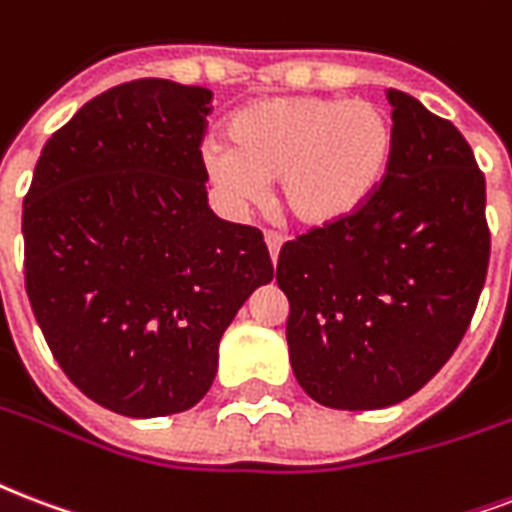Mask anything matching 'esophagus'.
<instances>
[{
  "label": "esophagus",
  "instance_id": "esophagus-1",
  "mask_svg": "<svg viewBox=\"0 0 512 512\" xmlns=\"http://www.w3.org/2000/svg\"><path fill=\"white\" fill-rule=\"evenodd\" d=\"M282 244H284V239L279 236V233H271V230L265 233V247H268V255H271L273 263H276V257H279V249H282Z\"/></svg>",
  "mask_w": 512,
  "mask_h": 512
}]
</instances>
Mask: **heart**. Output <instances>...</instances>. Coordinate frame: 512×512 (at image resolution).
Listing matches in <instances>:
<instances>
[{
	"mask_svg": "<svg viewBox=\"0 0 512 512\" xmlns=\"http://www.w3.org/2000/svg\"><path fill=\"white\" fill-rule=\"evenodd\" d=\"M230 144L209 139L201 161L230 204H257L268 182L303 228H333L360 212L384 185L395 128L365 99L271 96L239 107L228 120Z\"/></svg>",
	"mask_w": 512,
	"mask_h": 512,
	"instance_id": "1",
	"label": "heart"
}]
</instances>
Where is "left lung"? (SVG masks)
Listing matches in <instances>:
<instances>
[{
  "instance_id": "obj_1",
  "label": "left lung",
  "mask_w": 512,
  "mask_h": 512,
  "mask_svg": "<svg viewBox=\"0 0 512 512\" xmlns=\"http://www.w3.org/2000/svg\"><path fill=\"white\" fill-rule=\"evenodd\" d=\"M384 185L279 252L292 373L311 400L378 411L416 395L470 327L489 268L486 179L454 123L389 91Z\"/></svg>"
}]
</instances>
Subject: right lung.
<instances>
[{"label": "right lung", "instance_id": "add662e5", "mask_svg": "<svg viewBox=\"0 0 512 512\" xmlns=\"http://www.w3.org/2000/svg\"><path fill=\"white\" fill-rule=\"evenodd\" d=\"M209 104L158 77L109 88L50 136L23 198L39 330L85 397L131 419L193 408L222 333L273 279L263 233L209 209Z\"/></svg>", "mask_w": 512, "mask_h": 512}]
</instances>
